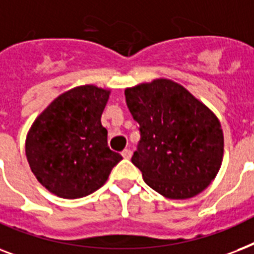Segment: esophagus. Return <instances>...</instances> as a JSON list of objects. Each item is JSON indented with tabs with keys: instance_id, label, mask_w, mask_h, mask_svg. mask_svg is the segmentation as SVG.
<instances>
[{
	"instance_id": "34e87169",
	"label": "esophagus",
	"mask_w": 254,
	"mask_h": 254,
	"mask_svg": "<svg viewBox=\"0 0 254 254\" xmlns=\"http://www.w3.org/2000/svg\"><path fill=\"white\" fill-rule=\"evenodd\" d=\"M131 155H132L131 149H125V151L122 152V156H123L125 159H129V158H131Z\"/></svg>"
}]
</instances>
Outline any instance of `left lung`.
I'll use <instances>...</instances> for the list:
<instances>
[{"label":"left lung","instance_id":"obj_1","mask_svg":"<svg viewBox=\"0 0 254 254\" xmlns=\"http://www.w3.org/2000/svg\"><path fill=\"white\" fill-rule=\"evenodd\" d=\"M125 95L140 126V143L131 160L144 182L174 200L201 193L223 163L217 117L186 87L166 78L127 87Z\"/></svg>","mask_w":254,"mask_h":254}]
</instances>
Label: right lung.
Here are the masks:
<instances>
[{
  "label": "right lung",
  "mask_w": 254,
  "mask_h": 254,
  "mask_svg": "<svg viewBox=\"0 0 254 254\" xmlns=\"http://www.w3.org/2000/svg\"><path fill=\"white\" fill-rule=\"evenodd\" d=\"M109 88L78 86L61 94L33 122L25 152L31 172L49 192L80 198L103 186L122 156L107 145L100 117Z\"/></svg>",
  "instance_id": "obj_1"
}]
</instances>
